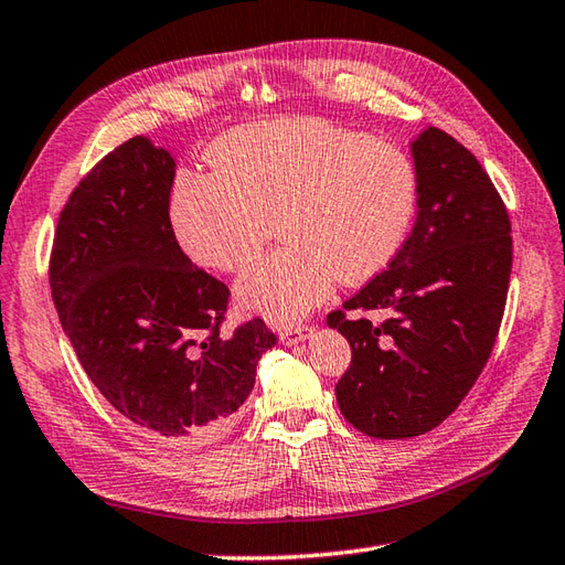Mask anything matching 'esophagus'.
<instances>
[{
    "label": "esophagus",
    "mask_w": 565,
    "mask_h": 565,
    "mask_svg": "<svg viewBox=\"0 0 565 565\" xmlns=\"http://www.w3.org/2000/svg\"><path fill=\"white\" fill-rule=\"evenodd\" d=\"M312 332H315V330H312L310 324L288 327V330H281V332H279V339H281V344H286V347H296V344H300V342H306V339H310Z\"/></svg>",
    "instance_id": "34e87169"
}]
</instances>
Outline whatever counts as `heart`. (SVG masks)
Returning <instances> with one entry per match:
<instances>
[{
	"instance_id": "b5f03b06",
	"label": "heart",
	"mask_w": 565,
	"mask_h": 565,
	"mask_svg": "<svg viewBox=\"0 0 565 565\" xmlns=\"http://www.w3.org/2000/svg\"><path fill=\"white\" fill-rule=\"evenodd\" d=\"M212 173L180 170L168 192L178 247L209 271L238 274L277 221L279 253L235 286L243 310L294 324L337 281L390 267L412 231L418 178L409 156L318 117L235 127L209 151Z\"/></svg>"
}]
</instances>
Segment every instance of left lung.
<instances>
[{"mask_svg":"<svg viewBox=\"0 0 565 565\" xmlns=\"http://www.w3.org/2000/svg\"><path fill=\"white\" fill-rule=\"evenodd\" d=\"M416 221L385 271L327 324L347 337L351 365L337 383L347 422L380 440L436 428L487 365L503 320L513 238L491 178L436 127L412 143Z\"/></svg>","mask_w":565,"mask_h":565,"instance_id":"obj_1","label":"left lung"}]
</instances>
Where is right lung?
Wrapping results in <instances>:
<instances>
[{
  "label": "right lung",
  "instance_id": "right-lung-1",
  "mask_svg": "<svg viewBox=\"0 0 565 565\" xmlns=\"http://www.w3.org/2000/svg\"><path fill=\"white\" fill-rule=\"evenodd\" d=\"M175 166L149 137L105 156L62 209L50 286L100 395L141 430L190 445L231 428L277 337L259 318L218 334L228 288L168 226Z\"/></svg>",
  "mask_w": 565,
  "mask_h": 565
}]
</instances>
